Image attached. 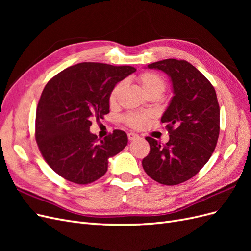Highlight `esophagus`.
<instances>
[{
    "label": "esophagus",
    "instance_id": "esophagus-1",
    "mask_svg": "<svg viewBox=\"0 0 251 251\" xmlns=\"http://www.w3.org/2000/svg\"><path fill=\"white\" fill-rule=\"evenodd\" d=\"M127 138H128V140H130V141H133V140L138 139L139 136L137 134H135V133H128L127 134Z\"/></svg>",
    "mask_w": 251,
    "mask_h": 251
}]
</instances>
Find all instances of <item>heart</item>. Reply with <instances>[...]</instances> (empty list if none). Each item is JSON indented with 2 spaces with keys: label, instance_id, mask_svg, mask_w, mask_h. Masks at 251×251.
<instances>
[{
  "label": "heart",
  "instance_id": "1",
  "mask_svg": "<svg viewBox=\"0 0 251 251\" xmlns=\"http://www.w3.org/2000/svg\"><path fill=\"white\" fill-rule=\"evenodd\" d=\"M137 81L139 82L141 89L143 90V92L146 93L147 96L153 95V94L161 95L166 87L165 80L160 76V75L155 72H143L139 74L137 77ZM124 86H125V82L120 81L112 89L110 93L111 103H114L117 100L119 93L121 92V90L124 89ZM124 119L126 125L135 128H139L147 124L148 115H146V114H139V113H130V114H126Z\"/></svg>",
  "mask_w": 251,
  "mask_h": 251
}]
</instances>
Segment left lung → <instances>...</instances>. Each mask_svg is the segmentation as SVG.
Listing matches in <instances>:
<instances>
[{"instance_id": "1", "label": "left lung", "mask_w": 251, "mask_h": 251, "mask_svg": "<svg viewBox=\"0 0 251 251\" xmlns=\"http://www.w3.org/2000/svg\"><path fill=\"white\" fill-rule=\"evenodd\" d=\"M169 75L173 93L161 117L170 140L164 146L151 137L150 154L142 160L149 176L164 185L193 178L214 153L220 133V108L215 88L186 60L168 58L148 65Z\"/></svg>"}]
</instances>
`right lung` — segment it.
<instances>
[{
	"mask_svg": "<svg viewBox=\"0 0 251 251\" xmlns=\"http://www.w3.org/2000/svg\"><path fill=\"white\" fill-rule=\"evenodd\" d=\"M135 71L131 66L80 63L48 81L36 109L35 139L44 159L60 177L92 183L107 172L109 158L126 147L124 131L98 139L90 126L93 117L110 112L112 89Z\"/></svg>",
	"mask_w": 251,
	"mask_h": 251,
	"instance_id": "add662e5",
	"label": "right lung"
}]
</instances>
